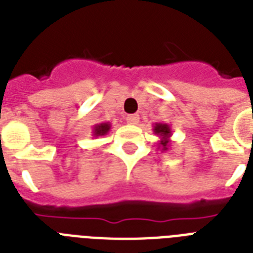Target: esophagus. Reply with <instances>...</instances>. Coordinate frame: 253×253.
Wrapping results in <instances>:
<instances>
[{
  "mask_svg": "<svg viewBox=\"0 0 253 253\" xmlns=\"http://www.w3.org/2000/svg\"><path fill=\"white\" fill-rule=\"evenodd\" d=\"M126 121H127V123H128V125H136V123L139 122V115L138 114L127 115Z\"/></svg>",
  "mask_w": 253,
  "mask_h": 253,
  "instance_id": "esophagus-1",
  "label": "esophagus"
}]
</instances>
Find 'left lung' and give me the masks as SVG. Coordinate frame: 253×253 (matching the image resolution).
Returning a JSON list of instances; mask_svg holds the SVG:
<instances>
[{
    "instance_id": "8db88e82",
    "label": "left lung",
    "mask_w": 253,
    "mask_h": 253,
    "mask_svg": "<svg viewBox=\"0 0 253 253\" xmlns=\"http://www.w3.org/2000/svg\"><path fill=\"white\" fill-rule=\"evenodd\" d=\"M154 134H156L160 138L158 146L162 150V152L168 151L169 144H170V136H172V130H170L168 123H155Z\"/></svg>"
}]
</instances>
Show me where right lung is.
<instances>
[{
  "mask_svg": "<svg viewBox=\"0 0 253 253\" xmlns=\"http://www.w3.org/2000/svg\"><path fill=\"white\" fill-rule=\"evenodd\" d=\"M110 122H102L98 123V125H95L93 127V136L97 138V136H102V135H106L109 131H110Z\"/></svg>",
  "mask_w": 253,
  "mask_h": 253,
  "instance_id": "obj_1",
  "label": "right lung"
}]
</instances>
